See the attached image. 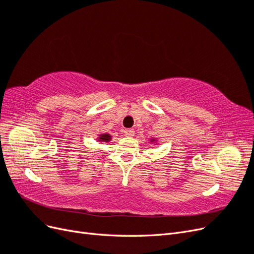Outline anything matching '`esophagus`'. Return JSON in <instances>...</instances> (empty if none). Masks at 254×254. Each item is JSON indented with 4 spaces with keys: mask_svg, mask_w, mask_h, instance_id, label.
I'll return each mask as SVG.
<instances>
[{
    "mask_svg": "<svg viewBox=\"0 0 254 254\" xmlns=\"http://www.w3.org/2000/svg\"><path fill=\"white\" fill-rule=\"evenodd\" d=\"M124 134L128 137L130 136H133L134 135V130L133 129H125L124 130Z\"/></svg>",
    "mask_w": 254,
    "mask_h": 254,
    "instance_id": "1",
    "label": "esophagus"
}]
</instances>
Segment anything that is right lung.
<instances>
[{
  "label": "right lung",
  "instance_id": "add662e5",
  "mask_svg": "<svg viewBox=\"0 0 254 254\" xmlns=\"http://www.w3.org/2000/svg\"><path fill=\"white\" fill-rule=\"evenodd\" d=\"M101 140L108 142V141H110V135L109 134H103V135H101Z\"/></svg>",
  "mask_w": 254,
  "mask_h": 254
}]
</instances>
